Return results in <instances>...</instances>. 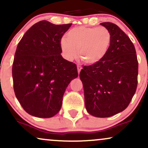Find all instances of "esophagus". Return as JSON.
Masks as SVG:
<instances>
[{
  "mask_svg": "<svg viewBox=\"0 0 148 148\" xmlns=\"http://www.w3.org/2000/svg\"><path fill=\"white\" fill-rule=\"evenodd\" d=\"M77 68H78V74H79L80 72V70H81V68H80V66H79V65H78Z\"/></svg>",
  "mask_w": 148,
  "mask_h": 148,
  "instance_id": "obj_1",
  "label": "esophagus"
}]
</instances>
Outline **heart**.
I'll return each mask as SVG.
<instances>
[{
    "label": "heart",
    "instance_id": "heart-1",
    "mask_svg": "<svg viewBox=\"0 0 148 148\" xmlns=\"http://www.w3.org/2000/svg\"><path fill=\"white\" fill-rule=\"evenodd\" d=\"M67 38L60 40V47L65 59L72 60L78 50L81 60L90 65L104 59L112 40L110 31L103 27L74 28L67 33Z\"/></svg>",
    "mask_w": 148,
    "mask_h": 148
}]
</instances>
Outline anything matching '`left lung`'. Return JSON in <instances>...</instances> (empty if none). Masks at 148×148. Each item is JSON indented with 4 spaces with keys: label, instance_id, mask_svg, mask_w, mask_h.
I'll return each mask as SVG.
<instances>
[{
    "label": "left lung",
    "instance_id": "8db88e82",
    "mask_svg": "<svg viewBox=\"0 0 148 148\" xmlns=\"http://www.w3.org/2000/svg\"><path fill=\"white\" fill-rule=\"evenodd\" d=\"M100 24L111 33L109 50L100 62L83 66L79 76L88 113L108 117L126 109L135 93L138 61L133 44L118 26Z\"/></svg>",
    "mask_w": 148,
    "mask_h": 148
}]
</instances>
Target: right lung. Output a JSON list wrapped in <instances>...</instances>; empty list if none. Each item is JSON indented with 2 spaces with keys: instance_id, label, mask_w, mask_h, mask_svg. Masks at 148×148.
<instances>
[{
  "instance_id": "1",
  "label": "right lung",
  "mask_w": 148,
  "mask_h": 148,
  "mask_svg": "<svg viewBox=\"0 0 148 148\" xmlns=\"http://www.w3.org/2000/svg\"><path fill=\"white\" fill-rule=\"evenodd\" d=\"M72 24H33L17 46L12 67L15 95L29 115L49 118L60 111L65 89L78 77L75 63L61 56L60 40Z\"/></svg>"
}]
</instances>
